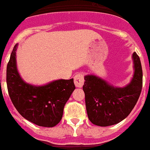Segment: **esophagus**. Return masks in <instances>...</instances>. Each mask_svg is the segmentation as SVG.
I'll return each mask as SVG.
<instances>
[{
  "instance_id": "1",
  "label": "esophagus",
  "mask_w": 150,
  "mask_h": 150,
  "mask_svg": "<svg viewBox=\"0 0 150 150\" xmlns=\"http://www.w3.org/2000/svg\"><path fill=\"white\" fill-rule=\"evenodd\" d=\"M84 75L82 74H77L74 76V84L77 88H81L84 85Z\"/></svg>"
}]
</instances>
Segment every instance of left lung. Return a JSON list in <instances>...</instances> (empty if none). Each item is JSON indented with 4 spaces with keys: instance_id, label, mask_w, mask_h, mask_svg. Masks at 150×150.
I'll use <instances>...</instances> for the list:
<instances>
[{
    "instance_id": "left-lung-1",
    "label": "left lung",
    "mask_w": 150,
    "mask_h": 150,
    "mask_svg": "<svg viewBox=\"0 0 150 150\" xmlns=\"http://www.w3.org/2000/svg\"><path fill=\"white\" fill-rule=\"evenodd\" d=\"M134 74L129 84L115 87L95 75H86L83 90L89 121L109 126L127 117L137 104L142 88V68L138 55L133 54Z\"/></svg>"
}]
</instances>
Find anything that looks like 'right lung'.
I'll list each match as a JSON object with an SVG mask.
<instances>
[{"mask_svg": "<svg viewBox=\"0 0 150 150\" xmlns=\"http://www.w3.org/2000/svg\"><path fill=\"white\" fill-rule=\"evenodd\" d=\"M13 47L7 64L6 81L8 95L21 115L32 123L53 127L61 121L65 103L75 89L74 79H60L47 85L36 86L24 81L17 69Z\"/></svg>", "mask_w": 150, "mask_h": 150, "instance_id": "obj_1", "label": "right lung"}]
</instances>
